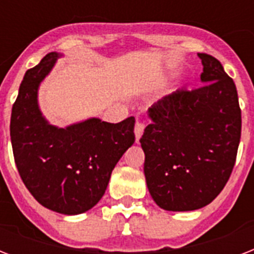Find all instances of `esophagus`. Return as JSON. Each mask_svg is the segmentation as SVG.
<instances>
[{"label":"esophagus","instance_id":"esophagus-1","mask_svg":"<svg viewBox=\"0 0 254 254\" xmlns=\"http://www.w3.org/2000/svg\"><path fill=\"white\" fill-rule=\"evenodd\" d=\"M143 129H145V124L141 123L139 120H137V123H135V127H134V133H135V138L138 141L141 138V135L143 133Z\"/></svg>","mask_w":254,"mask_h":254}]
</instances>
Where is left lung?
<instances>
[{"label":"left lung","instance_id":"obj_1","mask_svg":"<svg viewBox=\"0 0 254 254\" xmlns=\"http://www.w3.org/2000/svg\"><path fill=\"white\" fill-rule=\"evenodd\" d=\"M201 87L178 89L149 108L139 139L151 197L167 211L209 204L227 185L241 137L236 85L216 58L197 54Z\"/></svg>","mask_w":254,"mask_h":254}]
</instances>
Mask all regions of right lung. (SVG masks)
<instances>
[{
    "label": "right lung",
    "mask_w": 254,
    "mask_h": 254,
    "mask_svg": "<svg viewBox=\"0 0 254 254\" xmlns=\"http://www.w3.org/2000/svg\"><path fill=\"white\" fill-rule=\"evenodd\" d=\"M58 58L47 54L26 71L11 109L10 138L18 173L31 195L46 208L77 215L103 197L112 170L134 142L135 120L89 119L64 129L50 125L37 95Z\"/></svg>",
    "instance_id": "obj_1"
}]
</instances>
